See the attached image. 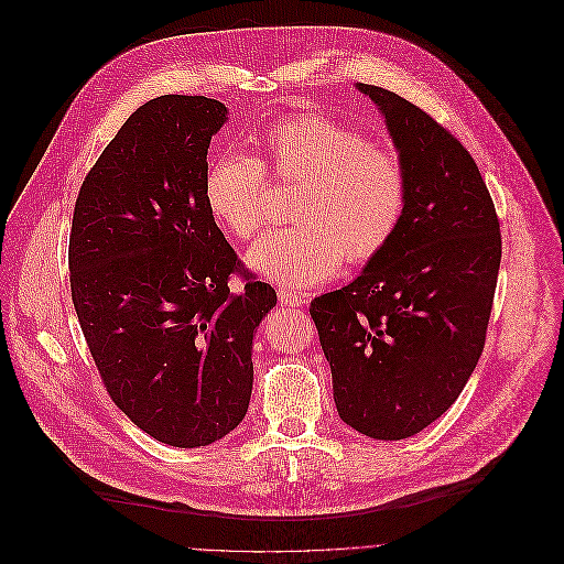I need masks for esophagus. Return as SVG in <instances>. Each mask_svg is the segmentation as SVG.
<instances>
[{
  "label": "esophagus",
  "instance_id": "34e87169",
  "mask_svg": "<svg viewBox=\"0 0 564 564\" xmlns=\"http://www.w3.org/2000/svg\"><path fill=\"white\" fill-rule=\"evenodd\" d=\"M278 301L282 307H303L305 303V293L301 291H291V289H278Z\"/></svg>",
  "mask_w": 564,
  "mask_h": 564
}]
</instances>
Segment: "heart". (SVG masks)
<instances>
[{
	"instance_id": "heart-1",
	"label": "heart",
	"mask_w": 564,
	"mask_h": 564,
	"mask_svg": "<svg viewBox=\"0 0 564 564\" xmlns=\"http://www.w3.org/2000/svg\"><path fill=\"white\" fill-rule=\"evenodd\" d=\"M254 156L223 154L205 173V203L235 239L263 223L269 183L295 186L289 227L271 229L248 252L250 269L284 286L325 282L341 263L378 257L408 207L401 154L321 113L284 118L254 137Z\"/></svg>"
}]
</instances>
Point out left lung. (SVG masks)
Segmentation results:
<instances>
[{
  "label": "left lung",
  "instance_id": "left-lung-1",
  "mask_svg": "<svg viewBox=\"0 0 564 564\" xmlns=\"http://www.w3.org/2000/svg\"><path fill=\"white\" fill-rule=\"evenodd\" d=\"M382 111L408 171V207L389 246L344 289L312 301L341 421L405 440L437 421L485 348L501 267V225L469 150L433 116L357 84Z\"/></svg>",
  "mask_w": 564,
  "mask_h": 564
}]
</instances>
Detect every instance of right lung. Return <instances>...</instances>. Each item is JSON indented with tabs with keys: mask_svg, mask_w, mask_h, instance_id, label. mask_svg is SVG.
Segmentation results:
<instances>
[{
	"mask_svg": "<svg viewBox=\"0 0 564 564\" xmlns=\"http://www.w3.org/2000/svg\"><path fill=\"white\" fill-rule=\"evenodd\" d=\"M225 105L161 95L131 113L88 171L68 267L84 339L111 401L161 444L235 430L252 393V335L275 303L205 203ZM237 274L245 284L228 291Z\"/></svg>",
	"mask_w": 564,
	"mask_h": 564,
	"instance_id": "obj_1",
	"label": "right lung"
}]
</instances>
